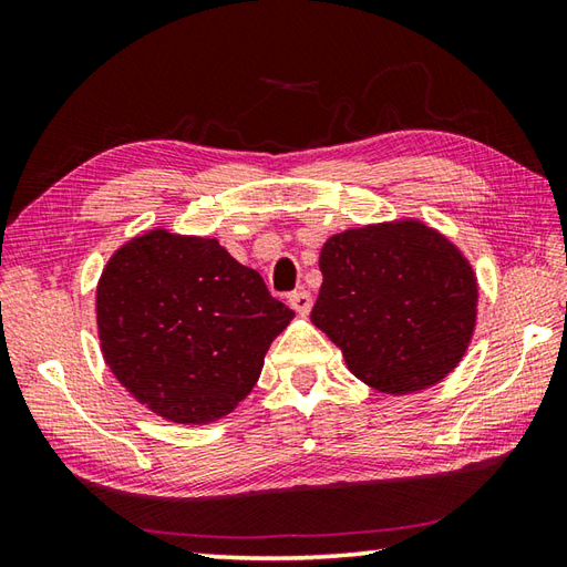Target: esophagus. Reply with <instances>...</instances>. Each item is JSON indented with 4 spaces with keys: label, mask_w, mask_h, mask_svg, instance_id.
Here are the masks:
<instances>
[{
    "label": "esophagus",
    "mask_w": 567,
    "mask_h": 567,
    "mask_svg": "<svg viewBox=\"0 0 567 567\" xmlns=\"http://www.w3.org/2000/svg\"><path fill=\"white\" fill-rule=\"evenodd\" d=\"M290 307L297 311V315H309L311 309V295L307 290H297L290 295Z\"/></svg>",
    "instance_id": "obj_1"
}]
</instances>
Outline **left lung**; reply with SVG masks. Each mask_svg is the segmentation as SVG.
I'll list each match as a JSON object with an SVG mask.
<instances>
[{"label": "left lung", "mask_w": 567, "mask_h": 567, "mask_svg": "<svg viewBox=\"0 0 567 567\" xmlns=\"http://www.w3.org/2000/svg\"><path fill=\"white\" fill-rule=\"evenodd\" d=\"M311 323L348 370L384 394H414L461 363L477 323V277L449 236L404 219L333 234Z\"/></svg>", "instance_id": "left-lung-1"}]
</instances>
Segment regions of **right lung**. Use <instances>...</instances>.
Listing matches in <instances>:
<instances>
[{"mask_svg":"<svg viewBox=\"0 0 567 567\" xmlns=\"http://www.w3.org/2000/svg\"><path fill=\"white\" fill-rule=\"evenodd\" d=\"M94 307L114 378L153 414L185 426L231 414L295 317L219 240L163 226L114 250Z\"/></svg>","mask_w":567,"mask_h":567,"instance_id":"add662e5","label":"right lung"}]
</instances>
